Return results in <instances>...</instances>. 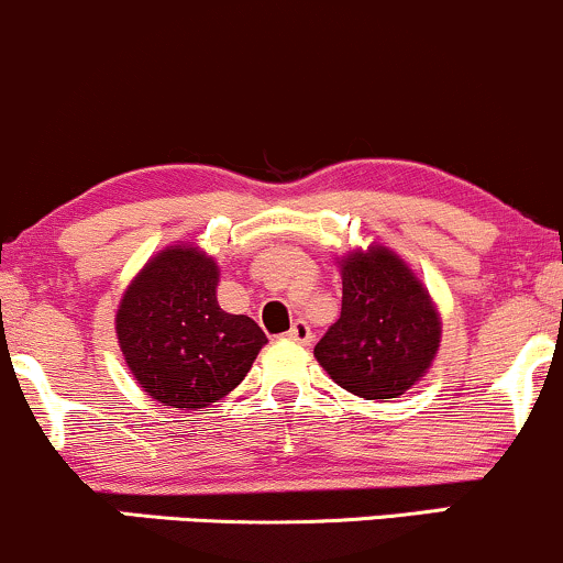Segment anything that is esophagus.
I'll return each mask as SVG.
<instances>
[{"mask_svg":"<svg viewBox=\"0 0 563 563\" xmlns=\"http://www.w3.org/2000/svg\"><path fill=\"white\" fill-rule=\"evenodd\" d=\"M288 341H294V344H301L307 346L309 341H312V331H309V325L303 320H296L294 325H290V331L286 333Z\"/></svg>","mask_w":563,"mask_h":563,"instance_id":"obj_1","label":"esophagus"}]
</instances>
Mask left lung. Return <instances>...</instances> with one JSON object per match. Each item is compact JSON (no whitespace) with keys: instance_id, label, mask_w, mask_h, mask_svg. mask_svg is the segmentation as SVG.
I'll return each instance as SVG.
<instances>
[{"instance_id":"obj_1","label":"left lung","mask_w":563,"mask_h":563,"mask_svg":"<svg viewBox=\"0 0 563 563\" xmlns=\"http://www.w3.org/2000/svg\"><path fill=\"white\" fill-rule=\"evenodd\" d=\"M341 318L314 346V357L341 389L389 399L429 371L442 320L429 290L386 245L341 260Z\"/></svg>"}]
</instances>
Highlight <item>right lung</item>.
<instances>
[{"instance_id": "1", "label": "right lung", "mask_w": 563, "mask_h": 563, "mask_svg": "<svg viewBox=\"0 0 563 563\" xmlns=\"http://www.w3.org/2000/svg\"><path fill=\"white\" fill-rule=\"evenodd\" d=\"M219 267L196 245L153 256L115 312L124 360L142 391L169 407H209L254 365L267 335L217 301Z\"/></svg>"}]
</instances>
